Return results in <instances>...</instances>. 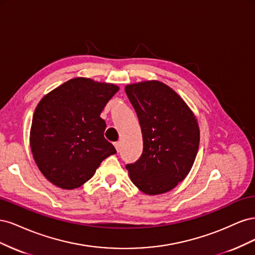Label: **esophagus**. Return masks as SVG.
Here are the masks:
<instances>
[{
  "label": "esophagus",
  "instance_id": "1",
  "mask_svg": "<svg viewBox=\"0 0 255 255\" xmlns=\"http://www.w3.org/2000/svg\"><path fill=\"white\" fill-rule=\"evenodd\" d=\"M114 145H115V148H116V150H117V151H119V149H120V141H117V142H114Z\"/></svg>",
  "mask_w": 255,
  "mask_h": 255
}]
</instances>
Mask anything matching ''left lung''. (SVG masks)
<instances>
[{
	"label": "left lung",
	"mask_w": 255,
	"mask_h": 255,
	"mask_svg": "<svg viewBox=\"0 0 255 255\" xmlns=\"http://www.w3.org/2000/svg\"><path fill=\"white\" fill-rule=\"evenodd\" d=\"M142 133L140 158L127 165L130 181L145 195L173 189L189 173L199 149L196 116L168 85L144 81L126 86Z\"/></svg>",
	"instance_id": "1"
}]
</instances>
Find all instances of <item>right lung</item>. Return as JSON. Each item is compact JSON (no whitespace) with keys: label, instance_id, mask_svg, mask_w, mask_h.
<instances>
[{"label":"right lung","instance_id":"right-lung-1","mask_svg":"<svg viewBox=\"0 0 255 255\" xmlns=\"http://www.w3.org/2000/svg\"><path fill=\"white\" fill-rule=\"evenodd\" d=\"M118 90L115 84L75 78L38 103L29 144L39 170L55 186H82L106 157L116 153L104 138L106 123L100 115Z\"/></svg>","mask_w":255,"mask_h":255}]
</instances>
